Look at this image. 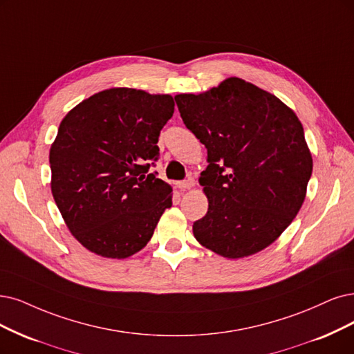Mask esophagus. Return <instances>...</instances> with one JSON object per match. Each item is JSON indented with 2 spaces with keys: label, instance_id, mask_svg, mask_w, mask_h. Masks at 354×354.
Wrapping results in <instances>:
<instances>
[{
  "label": "esophagus",
  "instance_id": "esophagus-1",
  "mask_svg": "<svg viewBox=\"0 0 354 354\" xmlns=\"http://www.w3.org/2000/svg\"><path fill=\"white\" fill-rule=\"evenodd\" d=\"M194 184H195V180H194V178H188V179H185V180H180V182H178V188L179 189H189V188H192L194 187Z\"/></svg>",
  "mask_w": 354,
  "mask_h": 354
}]
</instances>
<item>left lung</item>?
<instances>
[{"instance_id":"obj_1","label":"left lung","mask_w":354,"mask_h":354,"mask_svg":"<svg viewBox=\"0 0 354 354\" xmlns=\"http://www.w3.org/2000/svg\"><path fill=\"white\" fill-rule=\"evenodd\" d=\"M175 100L207 149L200 185L208 212L192 226L195 239L225 258L263 251L306 197L312 156L302 124L279 97L238 77Z\"/></svg>"}]
</instances>
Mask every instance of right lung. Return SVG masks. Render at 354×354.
Listing matches in <instances>:
<instances>
[{"label": "right lung", "mask_w": 354, "mask_h": 354, "mask_svg": "<svg viewBox=\"0 0 354 354\" xmlns=\"http://www.w3.org/2000/svg\"><path fill=\"white\" fill-rule=\"evenodd\" d=\"M174 97L115 87L78 103L49 151L50 189L73 236L88 251L128 258L172 207V188L149 169Z\"/></svg>", "instance_id": "add662e5"}]
</instances>
